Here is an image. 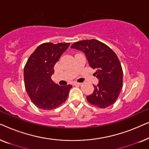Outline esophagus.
Instances as JSON below:
<instances>
[{
	"label": "esophagus",
	"mask_w": 149,
	"mask_h": 149,
	"mask_svg": "<svg viewBox=\"0 0 149 149\" xmlns=\"http://www.w3.org/2000/svg\"><path fill=\"white\" fill-rule=\"evenodd\" d=\"M74 85H77V86H80V85H82V83H74Z\"/></svg>",
	"instance_id": "34e87169"
}]
</instances>
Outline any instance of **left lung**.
<instances>
[{
	"instance_id": "left-lung-1",
	"label": "left lung",
	"mask_w": 149,
	"mask_h": 149,
	"mask_svg": "<svg viewBox=\"0 0 149 149\" xmlns=\"http://www.w3.org/2000/svg\"><path fill=\"white\" fill-rule=\"evenodd\" d=\"M84 53L90 67L96 70L98 79L94 90L87 100L99 108L109 107L115 102L123 85V70L115 52L103 42L95 39L81 40L70 47Z\"/></svg>"
}]
</instances>
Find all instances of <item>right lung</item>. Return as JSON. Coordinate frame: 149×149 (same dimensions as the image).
<instances>
[{
	"mask_svg": "<svg viewBox=\"0 0 149 149\" xmlns=\"http://www.w3.org/2000/svg\"><path fill=\"white\" fill-rule=\"evenodd\" d=\"M70 43L45 42L40 45L29 57L24 67L25 87L34 105L52 110L64 103L72 85H58L52 80L54 66Z\"/></svg>",
	"mask_w": 149,
	"mask_h": 149,
	"instance_id": "right-lung-1",
	"label": "right lung"
}]
</instances>
